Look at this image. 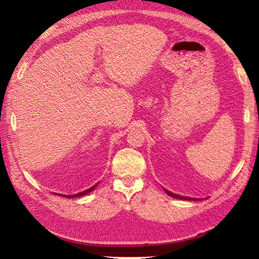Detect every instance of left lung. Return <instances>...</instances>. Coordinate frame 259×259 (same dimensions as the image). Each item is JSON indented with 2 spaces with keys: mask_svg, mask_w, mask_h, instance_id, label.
<instances>
[{
  "mask_svg": "<svg viewBox=\"0 0 259 259\" xmlns=\"http://www.w3.org/2000/svg\"><path fill=\"white\" fill-rule=\"evenodd\" d=\"M165 192H166V194L170 195V196H172V198H176V199H181V200H195V199H192V198H186V196H181V195L174 194V193L166 191V190H165Z\"/></svg>",
  "mask_w": 259,
  "mask_h": 259,
  "instance_id": "8db88e82",
  "label": "left lung"
}]
</instances>
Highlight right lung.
Here are the masks:
<instances>
[{"label":"right lung","mask_w":259,"mask_h":259,"mask_svg":"<svg viewBox=\"0 0 259 259\" xmlns=\"http://www.w3.org/2000/svg\"><path fill=\"white\" fill-rule=\"evenodd\" d=\"M95 187H96V185H95V186H93V187H90L89 190H87V191H83V192H81V193H77V194H73V195H63V196H65V198H69V199H71V198H78V196H83V195L88 194V193L93 191Z\"/></svg>","instance_id":"add662e5"}]
</instances>
